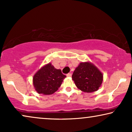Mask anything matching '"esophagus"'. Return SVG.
<instances>
[{
  "mask_svg": "<svg viewBox=\"0 0 132 132\" xmlns=\"http://www.w3.org/2000/svg\"><path fill=\"white\" fill-rule=\"evenodd\" d=\"M67 77H71V73H68L67 75Z\"/></svg>",
  "mask_w": 132,
  "mask_h": 132,
  "instance_id": "1",
  "label": "esophagus"
}]
</instances>
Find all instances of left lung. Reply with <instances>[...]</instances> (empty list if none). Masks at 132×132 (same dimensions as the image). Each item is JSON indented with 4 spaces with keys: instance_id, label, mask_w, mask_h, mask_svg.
I'll use <instances>...</instances> for the list:
<instances>
[{
    "instance_id": "1",
    "label": "left lung",
    "mask_w": 132,
    "mask_h": 132,
    "mask_svg": "<svg viewBox=\"0 0 132 132\" xmlns=\"http://www.w3.org/2000/svg\"><path fill=\"white\" fill-rule=\"evenodd\" d=\"M72 79L77 88L85 93H93L98 90L103 80V75L91 62H80L76 68Z\"/></svg>"
}]
</instances>
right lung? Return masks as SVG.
Here are the masks:
<instances>
[{"label":"right lung","instance_id":"right-lung-1","mask_svg":"<svg viewBox=\"0 0 132 132\" xmlns=\"http://www.w3.org/2000/svg\"><path fill=\"white\" fill-rule=\"evenodd\" d=\"M65 77L61 70L56 69L51 63H48L34 75V87L38 94L51 95L59 89Z\"/></svg>","mask_w":132,"mask_h":132}]
</instances>
